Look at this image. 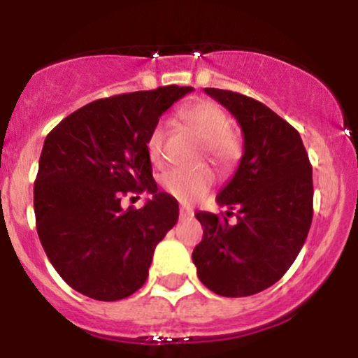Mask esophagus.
<instances>
[{
  "instance_id": "esophagus-1",
  "label": "esophagus",
  "mask_w": 358,
  "mask_h": 358,
  "mask_svg": "<svg viewBox=\"0 0 358 358\" xmlns=\"http://www.w3.org/2000/svg\"><path fill=\"white\" fill-rule=\"evenodd\" d=\"M193 217V212L190 208H185V207H180V219H192Z\"/></svg>"
}]
</instances>
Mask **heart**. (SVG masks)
<instances>
[{"mask_svg": "<svg viewBox=\"0 0 358 358\" xmlns=\"http://www.w3.org/2000/svg\"><path fill=\"white\" fill-rule=\"evenodd\" d=\"M180 117L185 126L203 143L205 155L222 168H231L241 156V143L231 133V121L219 106L208 101H196L182 109ZM165 126L158 122L148 136L146 148L153 163L162 162ZM213 180L212 170L200 166L193 171L170 170L162 176V185L166 192L183 202H195L210 190Z\"/></svg>", "mask_w": 358, "mask_h": 358, "instance_id": "heart-1", "label": "heart"}]
</instances>
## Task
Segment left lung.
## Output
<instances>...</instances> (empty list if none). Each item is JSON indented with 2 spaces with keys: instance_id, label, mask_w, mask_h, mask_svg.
Wrapping results in <instances>:
<instances>
[{
  "instance_id": "obj_1",
  "label": "left lung",
  "mask_w": 358,
  "mask_h": 358,
  "mask_svg": "<svg viewBox=\"0 0 358 358\" xmlns=\"http://www.w3.org/2000/svg\"><path fill=\"white\" fill-rule=\"evenodd\" d=\"M239 122L244 155L217 195L225 215L196 212L202 242L192 259L200 281L220 296L241 298L279 281L305 244L313 219V173L301 136L289 122L252 97L205 89Z\"/></svg>"
}]
</instances>
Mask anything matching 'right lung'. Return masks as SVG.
<instances>
[{"label":"right lung","instance_id":"obj_1","mask_svg":"<svg viewBox=\"0 0 358 358\" xmlns=\"http://www.w3.org/2000/svg\"><path fill=\"white\" fill-rule=\"evenodd\" d=\"M193 87L97 99L45 138L34 188L36 232L69 286L99 301L127 298L145 285L155 248L178 220V202L158 192L146 141L159 116ZM148 191L145 208L122 209Z\"/></svg>","mask_w":358,"mask_h":358}]
</instances>
